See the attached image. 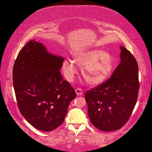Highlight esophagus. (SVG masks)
Wrapping results in <instances>:
<instances>
[{
	"label": "esophagus",
	"mask_w": 152,
	"mask_h": 152,
	"mask_svg": "<svg viewBox=\"0 0 152 152\" xmlns=\"http://www.w3.org/2000/svg\"><path fill=\"white\" fill-rule=\"evenodd\" d=\"M75 92H76L77 95H78V96H81V95H82L83 94V91L80 88H77L75 89Z\"/></svg>",
	"instance_id": "obj_1"
}]
</instances>
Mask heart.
<instances>
[{"label":"heart","mask_w":152,"mask_h":152,"mask_svg":"<svg viewBox=\"0 0 152 152\" xmlns=\"http://www.w3.org/2000/svg\"><path fill=\"white\" fill-rule=\"evenodd\" d=\"M72 61L65 60L62 63V69L65 78L72 81L77 74L76 66L83 68L82 74L88 84L92 86L102 84L110 74L113 64L110 56L101 50L82 51L73 56Z\"/></svg>","instance_id":"obj_1"}]
</instances>
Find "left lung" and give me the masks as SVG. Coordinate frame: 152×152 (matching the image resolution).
<instances>
[{"mask_svg":"<svg viewBox=\"0 0 152 152\" xmlns=\"http://www.w3.org/2000/svg\"><path fill=\"white\" fill-rule=\"evenodd\" d=\"M120 48L121 62L110 78L85 95L91 123L104 132L118 130L127 122L138 96L137 61L129 50Z\"/></svg>","mask_w":152,"mask_h":152,"instance_id":"8db88e82","label":"left lung"}]
</instances>
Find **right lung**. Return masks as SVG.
<instances>
[{"mask_svg": "<svg viewBox=\"0 0 152 152\" xmlns=\"http://www.w3.org/2000/svg\"><path fill=\"white\" fill-rule=\"evenodd\" d=\"M64 58L50 54L43 44L30 40L20 51L13 69L19 110L37 129L53 130L64 122L74 89L60 72Z\"/></svg>", "mask_w": 152, "mask_h": 152, "instance_id": "add662e5", "label": "right lung"}]
</instances>
